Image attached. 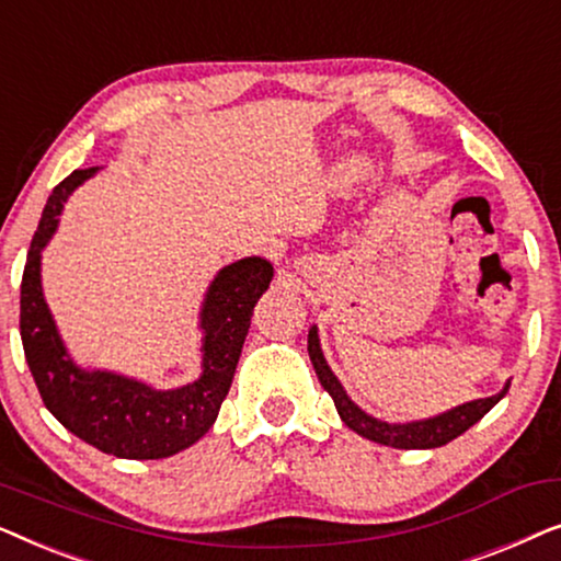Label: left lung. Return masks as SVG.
Here are the masks:
<instances>
[{"label":"left lung","instance_id":"obj_1","mask_svg":"<svg viewBox=\"0 0 561 561\" xmlns=\"http://www.w3.org/2000/svg\"><path fill=\"white\" fill-rule=\"evenodd\" d=\"M309 357H311L313 370H317V375H319V382L324 386L327 393L332 396L336 413H340V419L344 421V424H347L355 434L365 436V439L386 444V447H396V449L444 447V444L457 439L459 434H465L467 428L478 424V421L485 416V413L493 409V405L501 401V398L508 393V388H511V380H508L503 386L501 393H495L490 398L467 401L462 405H455V409L436 413V416H428V419L405 421V424H390V421L370 416V413L359 409V405L347 396V390H344L340 378L332 373L324 352H321L317 324L309 329Z\"/></svg>","mask_w":561,"mask_h":561}]
</instances>
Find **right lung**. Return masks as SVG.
I'll return each instance as SVG.
<instances>
[{"label":"right lung","instance_id":"1","mask_svg":"<svg viewBox=\"0 0 561 561\" xmlns=\"http://www.w3.org/2000/svg\"><path fill=\"white\" fill-rule=\"evenodd\" d=\"M96 171L99 165L73 171L53 188L45 204L22 273V347L45 409L68 432L104 455L163 459L188 449L217 421L240 363L252 309L273 280V265L271 260L252 255L214 275L198 311L202 375L186 386L160 390L129 375L81 367L68 352L45 301L41 263L68 196Z\"/></svg>","mask_w":561,"mask_h":561}]
</instances>
